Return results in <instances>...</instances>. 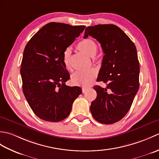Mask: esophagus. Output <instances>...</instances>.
Returning a JSON list of instances; mask_svg holds the SVG:
<instances>
[{
    "label": "esophagus",
    "instance_id": "1",
    "mask_svg": "<svg viewBox=\"0 0 159 159\" xmlns=\"http://www.w3.org/2000/svg\"><path fill=\"white\" fill-rule=\"evenodd\" d=\"M87 89H88V87H82V92H83V93H85L86 91L87 90Z\"/></svg>",
    "mask_w": 159,
    "mask_h": 159
}]
</instances>
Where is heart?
Here are the masks:
<instances>
[{"label": "heart", "instance_id": "heart-1", "mask_svg": "<svg viewBox=\"0 0 159 159\" xmlns=\"http://www.w3.org/2000/svg\"><path fill=\"white\" fill-rule=\"evenodd\" d=\"M77 48L89 57H93L96 54L98 46L96 43L91 39H84L78 43ZM71 55L72 50L67 48L63 50L62 61L64 66L67 70H72L71 67ZM97 76V71L94 68H89L86 70L77 71L71 76V80L76 85L87 86L92 83Z\"/></svg>", "mask_w": 159, "mask_h": 159}]
</instances>
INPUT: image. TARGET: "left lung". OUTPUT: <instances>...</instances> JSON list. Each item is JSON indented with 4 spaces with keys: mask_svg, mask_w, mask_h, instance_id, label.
I'll return each mask as SVG.
<instances>
[{
    "mask_svg": "<svg viewBox=\"0 0 159 159\" xmlns=\"http://www.w3.org/2000/svg\"><path fill=\"white\" fill-rule=\"evenodd\" d=\"M97 39L104 55L97 81L107 83L105 88L96 85L97 97L90 107L96 121L116 123L126 116L139 87V63L135 45L122 30L114 25L88 26L84 38Z\"/></svg>",
    "mask_w": 159,
    "mask_h": 159,
    "instance_id": "obj_1",
    "label": "left lung"
}]
</instances>
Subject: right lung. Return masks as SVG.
I'll return each mask as SVG.
<instances>
[{
    "mask_svg": "<svg viewBox=\"0 0 159 159\" xmlns=\"http://www.w3.org/2000/svg\"><path fill=\"white\" fill-rule=\"evenodd\" d=\"M85 28L50 22L26 45L20 68L22 90L40 119L52 122L64 120L70 115L74 100L82 93L80 87L65 84L70 74L63 63L62 54Z\"/></svg>",
    "mask_w": 159,
    "mask_h": 159,
    "instance_id": "add662e5",
    "label": "right lung"
}]
</instances>
